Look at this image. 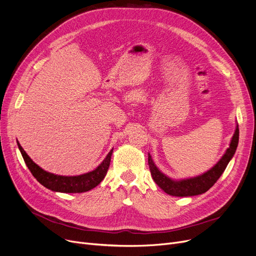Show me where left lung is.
Returning <instances> with one entry per match:
<instances>
[{
  "mask_svg": "<svg viewBox=\"0 0 256 256\" xmlns=\"http://www.w3.org/2000/svg\"><path fill=\"white\" fill-rule=\"evenodd\" d=\"M238 124H236V128L234 134L230 145L219 162L210 170L204 173L202 176H199L193 178H188L180 182L170 180L156 167L150 154H148V166L154 182L160 188V189L164 190V192L172 196L186 197L206 193L214 184V182L219 180L226 166L234 156L238 143Z\"/></svg>",
  "mask_w": 256,
  "mask_h": 256,
  "instance_id": "obj_1",
  "label": "left lung"
}]
</instances>
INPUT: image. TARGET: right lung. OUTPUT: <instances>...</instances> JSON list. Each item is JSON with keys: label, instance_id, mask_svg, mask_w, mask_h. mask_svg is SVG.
I'll return each mask as SVG.
<instances>
[{"label": "right lung", "instance_id": "add662e5", "mask_svg": "<svg viewBox=\"0 0 256 256\" xmlns=\"http://www.w3.org/2000/svg\"><path fill=\"white\" fill-rule=\"evenodd\" d=\"M18 146L26 167L29 168V170L33 174V176L42 186L48 188V189L54 192L61 193H83L93 189V188H96L104 178L108 169H109L110 166L111 156L113 152L112 150L108 154L106 158L102 160V163L96 170L78 176H62L46 172L40 168L37 164L33 162L31 158L26 154V152L22 150V147L18 142Z\"/></svg>", "mask_w": 256, "mask_h": 256}]
</instances>
